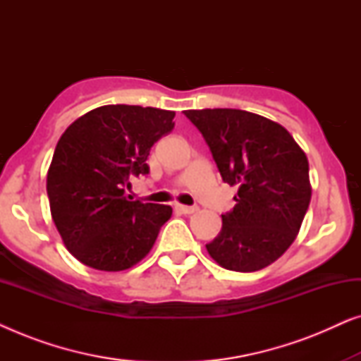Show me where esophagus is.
Instances as JSON below:
<instances>
[{
    "mask_svg": "<svg viewBox=\"0 0 361 361\" xmlns=\"http://www.w3.org/2000/svg\"><path fill=\"white\" fill-rule=\"evenodd\" d=\"M176 210L177 212H180V214H185V215H190V214H195L197 210V207H187V205H180V204H177L176 205Z\"/></svg>",
    "mask_w": 361,
    "mask_h": 361,
    "instance_id": "34e87169",
    "label": "esophagus"
}]
</instances>
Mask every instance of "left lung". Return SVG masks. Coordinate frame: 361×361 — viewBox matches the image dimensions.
<instances>
[{
  "instance_id": "8db88e82",
  "label": "left lung",
  "mask_w": 361,
  "mask_h": 361,
  "mask_svg": "<svg viewBox=\"0 0 361 361\" xmlns=\"http://www.w3.org/2000/svg\"><path fill=\"white\" fill-rule=\"evenodd\" d=\"M209 145L224 182L238 187L236 205L207 245L221 268L253 273L293 245L309 209V161L290 133L256 113L187 110Z\"/></svg>"
}]
</instances>
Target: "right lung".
Wrapping results in <instances>:
<instances>
[{"mask_svg":"<svg viewBox=\"0 0 361 361\" xmlns=\"http://www.w3.org/2000/svg\"><path fill=\"white\" fill-rule=\"evenodd\" d=\"M174 111L105 105L63 131L47 171L54 224L66 248L88 268L125 271L145 258L171 219L169 205L128 200L130 176H146L154 142L174 128Z\"/></svg>","mask_w":361,"mask_h":361,"instance_id":"obj_1","label":"right lung"}]
</instances>
